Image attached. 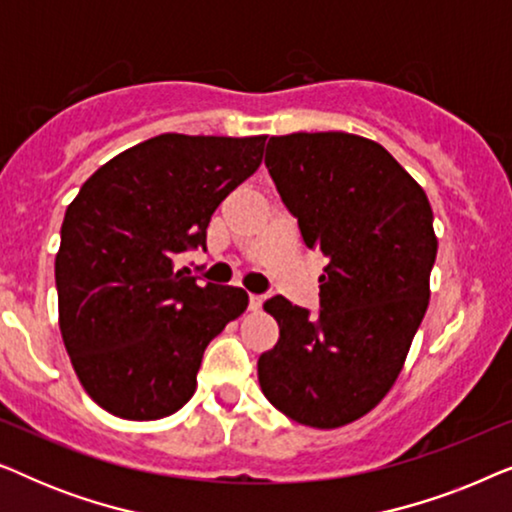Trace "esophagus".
I'll use <instances>...</instances> for the list:
<instances>
[{
	"label": "esophagus",
	"instance_id": "esophagus-1",
	"mask_svg": "<svg viewBox=\"0 0 512 512\" xmlns=\"http://www.w3.org/2000/svg\"><path fill=\"white\" fill-rule=\"evenodd\" d=\"M263 296H258V293H251V296H249V310H261V307H263Z\"/></svg>",
	"mask_w": 512,
	"mask_h": 512
}]
</instances>
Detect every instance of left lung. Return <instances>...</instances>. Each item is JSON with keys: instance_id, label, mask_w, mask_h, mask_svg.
I'll use <instances>...</instances> for the list:
<instances>
[{"instance_id": "left-lung-1", "label": "left lung", "mask_w": 512, "mask_h": 512, "mask_svg": "<svg viewBox=\"0 0 512 512\" xmlns=\"http://www.w3.org/2000/svg\"><path fill=\"white\" fill-rule=\"evenodd\" d=\"M265 167L310 249L328 258L317 317L265 300L279 340L258 359L268 401L293 422L338 429L394 387L426 307L438 240L424 188L373 139L270 137Z\"/></svg>"}]
</instances>
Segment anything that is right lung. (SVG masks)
<instances>
[{
	"label": "right lung",
	"mask_w": 512,
	"mask_h": 512,
	"mask_svg": "<svg viewBox=\"0 0 512 512\" xmlns=\"http://www.w3.org/2000/svg\"><path fill=\"white\" fill-rule=\"evenodd\" d=\"M265 135L167 132L104 163L67 207L55 256L60 333L88 396L149 422L177 412L202 354L247 310L237 286L174 268L205 249L216 207L263 160Z\"/></svg>",
	"instance_id": "1"
}]
</instances>
